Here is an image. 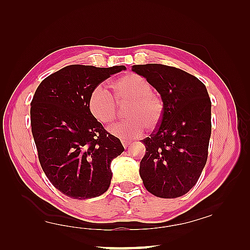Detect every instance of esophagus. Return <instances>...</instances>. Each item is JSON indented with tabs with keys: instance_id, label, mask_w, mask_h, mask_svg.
<instances>
[{
	"instance_id": "1",
	"label": "esophagus",
	"mask_w": 250,
	"mask_h": 250,
	"mask_svg": "<svg viewBox=\"0 0 250 250\" xmlns=\"http://www.w3.org/2000/svg\"><path fill=\"white\" fill-rule=\"evenodd\" d=\"M121 143H122V145H124L125 148H128L131 145L130 141H121Z\"/></svg>"
}]
</instances>
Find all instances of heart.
<instances>
[{"label": "heart", "mask_w": 250, "mask_h": 250, "mask_svg": "<svg viewBox=\"0 0 250 250\" xmlns=\"http://www.w3.org/2000/svg\"><path fill=\"white\" fill-rule=\"evenodd\" d=\"M113 88L114 95L104 84H98L90 92L88 106L95 119L103 125H110L118 113L117 103L129 102L125 108L129 119L111 126V133L120 139H132L143 133L144 125L149 130L156 128L162 118L163 102L145 78L126 74L116 79Z\"/></svg>", "instance_id": "obj_1"}]
</instances>
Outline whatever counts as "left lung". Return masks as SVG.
<instances>
[{"instance_id": "1", "label": "left lung", "mask_w": 250, "mask_h": 250, "mask_svg": "<svg viewBox=\"0 0 250 250\" xmlns=\"http://www.w3.org/2000/svg\"><path fill=\"white\" fill-rule=\"evenodd\" d=\"M132 71L160 93L163 114L140 164L145 188L153 195L175 199L201 176L208 155L211 102L205 84L180 68L163 64L133 65Z\"/></svg>"}]
</instances>
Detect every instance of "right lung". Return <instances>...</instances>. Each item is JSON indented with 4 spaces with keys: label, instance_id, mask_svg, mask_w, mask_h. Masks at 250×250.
<instances>
[{
    "label": "right lung",
    "instance_id": "1",
    "mask_svg": "<svg viewBox=\"0 0 250 250\" xmlns=\"http://www.w3.org/2000/svg\"><path fill=\"white\" fill-rule=\"evenodd\" d=\"M125 66L73 64L40 83L31 102V126L41 167L70 198L92 199L107 191L113 159L125 150L88 106L92 89Z\"/></svg>",
    "mask_w": 250,
    "mask_h": 250
}]
</instances>
